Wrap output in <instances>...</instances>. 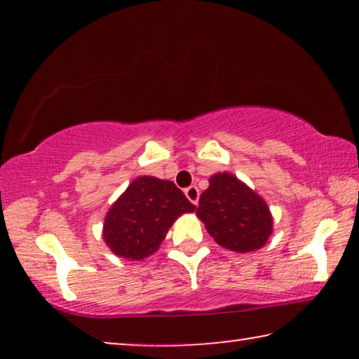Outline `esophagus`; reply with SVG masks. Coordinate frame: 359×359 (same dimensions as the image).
<instances>
[{
    "label": "esophagus",
    "mask_w": 359,
    "mask_h": 359,
    "mask_svg": "<svg viewBox=\"0 0 359 359\" xmlns=\"http://www.w3.org/2000/svg\"><path fill=\"white\" fill-rule=\"evenodd\" d=\"M184 194H186V198L191 201V203H193L194 205H198V203H199V189L196 188V186H189V188H186Z\"/></svg>",
    "instance_id": "esophagus-1"
}]
</instances>
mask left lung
<instances>
[{"label":"left lung","instance_id":"obj_1","mask_svg":"<svg viewBox=\"0 0 359 359\" xmlns=\"http://www.w3.org/2000/svg\"><path fill=\"white\" fill-rule=\"evenodd\" d=\"M196 215L215 243L237 253L259 250L273 233V215L264 199L227 171L210 176Z\"/></svg>","mask_w":359,"mask_h":359}]
</instances>
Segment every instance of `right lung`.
I'll use <instances>...</instances> for the list:
<instances>
[{
	"instance_id": "1",
	"label": "right lung",
	"mask_w": 359,
	"mask_h": 359,
	"mask_svg": "<svg viewBox=\"0 0 359 359\" xmlns=\"http://www.w3.org/2000/svg\"><path fill=\"white\" fill-rule=\"evenodd\" d=\"M194 210L173 181L139 176L107 210L102 238L117 257L142 262L160 248L180 215Z\"/></svg>"
}]
</instances>
